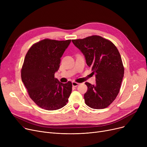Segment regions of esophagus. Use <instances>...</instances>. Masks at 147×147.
Masks as SVG:
<instances>
[{
	"instance_id": "1",
	"label": "esophagus",
	"mask_w": 147,
	"mask_h": 147,
	"mask_svg": "<svg viewBox=\"0 0 147 147\" xmlns=\"http://www.w3.org/2000/svg\"><path fill=\"white\" fill-rule=\"evenodd\" d=\"M79 84H80V83H77L76 82H72V85L73 86H74V87H76V86H79Z\"/></svg>"
}]
</instances>
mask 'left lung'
I'll list each match as a JSON object with an SVG mask.
<instances>
[{
    "mask_svg": "<svg viewBox=\"0 0 147 147\" xmlns=\"http://www.w3.org/2000/svg\"><path fill=\"white\" fill-rule=\"evenodd\" d=\"M83 53L87 65L95 74L96 84H85L88 90L84 95L86 104L94 109L109 107L119 93L124 76L120 54L111 41L99 36L72 40Z\"/></svg>",
    "mask_w": 147,
    "mask_h": 147,
    "instance_id": "obj_1",
    "label": "left lung"
}]
</instances>
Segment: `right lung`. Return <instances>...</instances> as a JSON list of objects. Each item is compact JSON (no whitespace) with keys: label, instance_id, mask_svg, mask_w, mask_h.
I'll use <instances>...</instances> for the list:
<instances>
[{"label":"right lung","instance_id":"right-lung-1","mask_svg":"<svg viewBox=\"0 0 147 147\" xmlns=\"http://www.w3.org/2000/svg\"><path fill=\"white\" fill-rule=\"evenodd\" d=\"M71 40L45 38L28 51L21 68V79L30 97L42 109L56 110L64 107L72 90V83L55 78L65 49Z\"/></svg>","mask_w":147,"mask_h":147}]
</instances>
